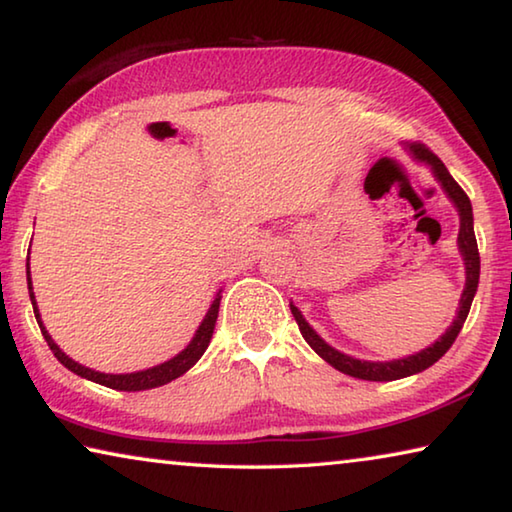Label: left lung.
Segmentation results:
<instances>
[{
	"label": "left lung",
	"instance_id": "obj_1",
	"mask_svg": "<svg viewBox=\"0 0 512 512\" xmlns=\"http://www.w3.org/2000/svg\"><path fill=\"white\" fill-rule=\"evenodd\" d=\"M413 158L418 162L429 164L433 176L440 183V187L445 189V194L449 196V201L456 205L458 216H461V230H458V250H461L463 262H465V289L461 302H458V314L454 318V323L447 327V332L440 336L436 343H431L429 348H424L420 352L411 354V357L404 359H393V361H361L348 357L339 350H334L332 345H327L320 336L314 332L305 318H302L300 309L296 305H291V314L296 318V323L300 327L302 339H305L311 350H314L320 359H325L329 366L341 370L343 375L357 377V379H366V381H393V379H402L415 375V372L427 370L433 366L443 354L452 348V343L456 341L458 332L463 329V323L467 314H470L472 300L476 287H479V271H481V259H479V246H476V237H474V216H472V203L467 194L461 189V185L452 178V173L447 171L443 160L438 158L436 153H431L424 144H413L411 146Z\"/></svg>",
	"mask_w": 512,
	"mask_h": 512
}]
</instances>
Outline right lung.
<instances>
[{
  "mask_svg": "<svg viewBox=\"0 0 512 512\" xmlns=\"http://www.w3.org/2000/svg\"><path fill=\"white\" fill-rule=\"evenodd\" d=\"M27 282H29V296H31V305H33V314H36V320L40 325V332L45 336L47 345L54 352V357L63 363L67 370H72L74 375L85 377L94 381V384H101V386H108V388H115V391H149V388H158L169 384V381L178 379L180 375H185V372L194 366V363L203 357V352L207 350V345L212 341V334H214V325H216V316H219V305H221V291L216 293V298L212 300L210 309H207V314L203 318V323L198 325L194 339L189 341L187 348L183 352H178L176 357L160 363V366H153V368H146L140 372H128V375H106V372H97L92 368H85L81 363H76L74 359H69L67 354L58 348L51 339L49 332L42 325L40 320V311L36 305V296H33V284H31V271H29V257H27Z\"/></svg>",
  "mask_w": 512,
  "mask_h": 512,
  "instance_id": "1",
  "label": "right lung"
}]
</instances>
